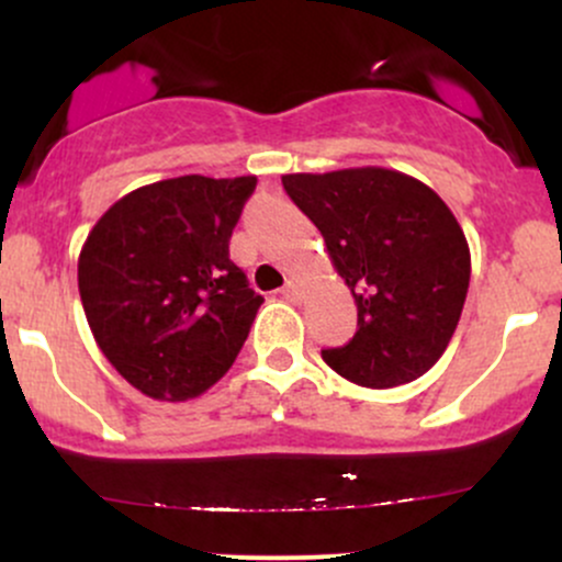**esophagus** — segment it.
Instances as JSON below:
<instances>
[{"instance_id":"esophagus-1","label":"esophagus","mask_w":562,"mask_h":562,"mask_svg":"<svg viewBox=\"0 0 562 562\" xmlns=\"http://www.w3.org/2000/svg\"><path fill=\"white\" fill-rule=\"evenodd\" d=\"M282 295H285L288 301H299L301 299V285L295 280H288V285L282 288Z\"/></svg>"}]
</instances>
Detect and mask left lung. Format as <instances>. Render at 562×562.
I'll use <instances>...</instances> for the list:
<instances>
[{
	"label": "left lung",
	"mask_w": 562,
	"mask_h": 562,
	"mask_svg": "<svg viewBox=\"0 0 562 562\" xmlns=\"http://www.w3.org/2000/svg\"><path fill=\"white\" fill-rule=\"evenodd\" d=\"M357 303V335L322 359L364 389L417 380L447 351L470 285V248L449 205L409 173L362 166L285 173Z\"/></svg>",
	"instance_id": "obj_1"
}]
</instances>
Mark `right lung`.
Returning a JSON list of instances; mask_svg holds the SVG:
<instances>
[{"mask_svg": "<svg viewBox=\"0 0 562 562\" xmlns=\"http://www.w3.org/2000/svg\"><path fill=\"white\" fill-rule=\"evenodd\" d=\"M256 177L200 173L115 200L79 254L89 327L128 385L187 402L224 378L263 303L229 259Z\"/></svg>", "mask_w": 562, "mask_h": 562, "instance_id": "1", "label": "right lung"}]
</instances>
